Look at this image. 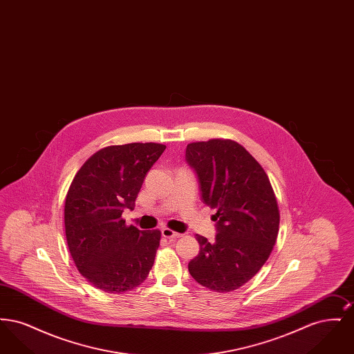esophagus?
I'll return each mask as SVG.
<instances>
[{
    "label": "esophagus",
    "mask_w": 354,
    "mask_h": 354,
    "mask_svg": "<svg viewBox=\"0 0 354 354\" xmlns=\"http://www.w3.org/2000/svg\"><path fill=\"white\" fill-rule=\"evenodd\" d=\"M162 235H163V237H167V239H178V237L182 236L180 234L169 230V228H163L162 230Z\"/></svg>",
    "instance_id": "34e87169"
}]
</instances>
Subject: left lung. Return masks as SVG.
<instances>
[{
  "instance_id": "obj_1",
  "label": "left lung",
  "mask_w": 354,
  "mask_h": 354,
  "mask_svg": "<svg viewBox=\"0 0 354 354\" xmlns=\"http://www.w3.org/2000/svg\"><path fill=\"white\" fill-rule=\"evenodd\" d=\"M185 160L195 169L203 202L216 209L215 241L196 235L201 251L188 263L191 276L215 292L248 283L268 260L280 224L268 175L241 145L209 139L187 145Z\"/></svg>"
}]
</instances>
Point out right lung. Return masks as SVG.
I'll list each match as a JSON object with an SVG mask.
<instances>
[{
  "instance_id": "right-lung-1",
  "label": "right lung",
  "mask_w": 354,
  "mask_h": 354,
  "mask_svg": "<svg viewBox=\"0 0 354 354\" xmlns=\"http://www.w3.org/2000/svg\"><path fill=\"white\" fill-rule=\"evenodd\" d=\"M165 150L160 143L104 147L84 162L68 187V251L84 279L107 293L133 290L153 266L160 231L127 225L122 214L134 209L146 174Z\"/></svg>"
}]
</instances>
